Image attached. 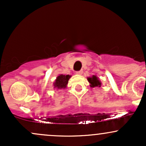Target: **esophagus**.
Masks as SVG:
<instances>
[{
	"label": "esophagus",
	"mask_w": 146,
	"mask_h": 146,
	"mask_svg": "<svg viewBox=\"0 0 146 146\" xmlns=\"http://www.w3.org/2000/svg\"><path fill=\"white\" fill-rule=\"evenodd\" d=\"M83 73V71L82 70H80V71H76V74L77 75H82Z\"/></svg>",
	"instance_id": "esophagus-1"
}]
</instances>
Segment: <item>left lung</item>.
<instances>
[{
    "instance_id": "obj_1",
    "label": "left lung",
    "mask_w": 146,
    "mask_h": 146,
    "mask_svg": "<svg viewBox=\"0 0 146 146\" xmlns=\"http://www.w3.org/2000/svg\"><path fill=\"white\" fill-rule=\"evenodd\" d=\"M88 82L90 83V86L92 88L94 87H100L102 85V82L96 75H93L92 77H89L87 78Z\"/></svg>"
}]
</instances>
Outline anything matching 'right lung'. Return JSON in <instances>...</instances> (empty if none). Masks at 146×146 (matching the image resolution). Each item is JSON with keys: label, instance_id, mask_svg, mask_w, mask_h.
<instances>
[{"label": "right lung", "instance_id": "1", "mask_svg": "<svg viewBox=\"0 0 146 146\" xmlns=\"http://www.w3.org/2000/svg\"><path fill=\"white\" fill-rule=\"evenodd\" d=\"M71 75H60L56 78V80H55V82L53 83V86L54 88L57 89H62V88H66L68 80H69Z\"/></svg>", "mask_w": 146, "mask_h": 146}]
</instances>
